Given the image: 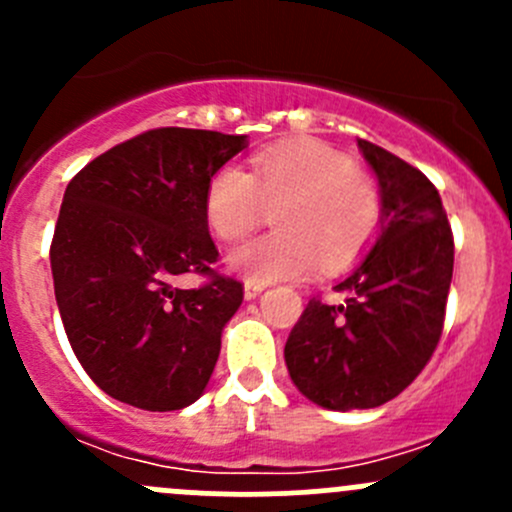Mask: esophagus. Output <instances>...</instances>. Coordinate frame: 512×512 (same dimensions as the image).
I'll use <instances>...</instances> for the list:
<instances>
[{"label": "esophagus", "instance_id": "obj_1", "mask_svg": "<svg viewBox=\"0 0 512 512\" xmlns=\"http://www.w3.org/2000/svg\"><path fill=\"white\" fill-rule=\"evenodd\" d=\"M262 289H265V285H260V282L247 280L245 282V299H257L262 294Z\"/></svg>", "mask_w": 512, "mask_h": 512}]
</instances>
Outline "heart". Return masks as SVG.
I'll list each match as a JSON object with an SVG mask.
<instances>
[{"mask_svg": "<svg viewBox=\"0 0 512 512\" xmlns=\"http://www.w3.org/2000/svg\"><path fill=\"white\" fill-rule=\"evenodd\" d=\"M277 208V232L230 255L237 275L260 285L299 280L322 267L339 272L369 247L381 223L376 185L347 153L322 141H289L257 153L252 173L237 163L215 170L205 188V218L225 242L242 240Z\"/></svg>", "mask_w": 512, "mask_h": 512, "instance_id": "1", "label": "heart"}]
</instances>
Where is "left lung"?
I'll return each instance as SVG.
<instances>
[{
  "mask_svg": "<svg viewBox=\"0 0 512 512\" xmlns=\"http://www.w3.org/2000/svg\"><path fill=\"white\" fill-rule=\"evenodd\" d=\"M374 170L381 223L371 250L334 285L344 302L309 299L285 344L292 384L329 411L374 409L431 359L453 277V235L431 180L359 138Z\"/></svg>",
  "mask_w": 512,
  "mask_h": 512,
  "instance_id": "obj_1",
  "label": "left lung"
}]
</instances>
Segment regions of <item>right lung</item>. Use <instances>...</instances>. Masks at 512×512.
<instances>
[{
	"mask_svg": "<svg viewBox=\"0 0 512 512\" xmlns=\"http://www.w3.org/2000/svg\"><path fill=\"white\" fill-rule=\"evenodd\" d=\"M247 136L156 128L91 160L66 185L51 242L61 322L76 359L111 399L178 411L203 396L242 285L213 275L205 218L210 175Z\"/></svg>",
	"mask_w": 512,
	"mask_h": 512,
	"instance_id": "obj_1",
	"label": "right lung"
}]
</instances>
